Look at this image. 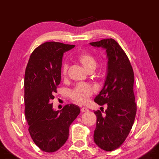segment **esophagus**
Returning a JSON list of instances; mask_svg holds the SVG:
<instances>
[{"label": "esophagus", "instance_id": "esophagus-1", "mask_svg": "<svg viewBox=\"0 0 159 159\" xmlns=\"http://www.w3.org/2000/svg\"><path fill=\"white\" fill-rule=\"evenodd\" d=\"M80 111H81V112H87L88 111V109L86 108V107H82Z\"/></svg>", "mask_w": 159, "mask_h": 159}]
</instances>
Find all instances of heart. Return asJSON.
I'll list each match as a JSON object with an SVG mask.
<instances>
[{
	"mask_svg": "<svg viewBox=\"0 0 159 159\" xmlns=\"http://www.w3.org/2000/svg\"><path fill=\"white\" fill-rule=\"evenodd\" d=\"M78 60L81 64L86 71H88L91 69L95 70L97 61L95 57L89 53H81L78 57ZM68 69V65L64 64L61 67V74L65 76ZM95 91V88L88 84H78L69 92V95L73 100L79 103L84 104L88 100L90 97Z\"/></svg>",
	"mask_w": 159,
	"mask_h": 159,
	"instance_id": "1",
	"label": "heart"
}]
</instances>
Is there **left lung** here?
<instances>
[{"instance_id": "8db88e82", "label": "left lung", "mask_w": 159, "mask_h": 159, "mask_svg": "<svg viewBox=\"0 0 159 159\" xmlns=\"http://www.w3.org/2000/svg\"><path fill=\"white\" fill-rule=\"evenodd\" d=\"M106 50L107 71L103 88L95 98L99 105L107 104L105 115L95 111L97 116L94 142L107 152L118 149L125 140L135 118L137 107L133 92L134 72L129 59L112 39L90 43Z\"/></svg>"}]
</instances>
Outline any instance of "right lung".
<instances>
[{
  "mask_svg": "<svg viewBox=\"0 0 159 159\" xmlns=\"http://www.w3.org/2000/svg\"><path fill=\"white\" fill-rule=\"evenodd\" d=\"M74 45L46 42L31 53L25 76V116L29 131L38 147L45 152L57 151L69 138V129L80 114L76 104L61 110L52 108L53 94L61 81L64 53Z\"/></svg>",
  "mask_w": 159,
  "mask_h": 159,
  "instance_id": "1",
  "label": "right lung"
}]
</instances>
